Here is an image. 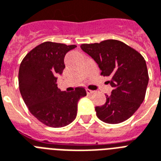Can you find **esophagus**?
Segmentation results:
<instances>
[{
  "label": "esophagus",
  "mask_w": 161,
  "mask_h": 161,
  "mask_svg": "<svg viewBox=\"0 0 161 161\" xmlns=\"http://www.w3.org/2000/svg\"><path fill=\"white\" fill-rule=\"evenodd\" d=\"M86 93L88 95H91V94L94 93V91H91V90H89V89H86Z\"/></svg>",
  "instance_id": "1"
}]
</instances>
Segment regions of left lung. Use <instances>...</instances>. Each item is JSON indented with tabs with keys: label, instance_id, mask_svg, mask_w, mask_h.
<instances>
[{
	"label": "left lung",
	"instance_id": "obj_1",
	"mask_svg": "<svg viewBox=\"0 0 161 161\" xmlns=\"http://www.w3.org/2000/svg\"><path fill=\"white\" fill-rule=\"evenodd\" d=\"M80 48L98 65L104 76L110 77L111 96L102 106H96V115L108 124L129 119L144 101L149 81L143 56L123 42L106 40L101 43L82 44Z\"/></svg>",
	"mask_w": 161,
	"mask_h": 161
}]
</instances>
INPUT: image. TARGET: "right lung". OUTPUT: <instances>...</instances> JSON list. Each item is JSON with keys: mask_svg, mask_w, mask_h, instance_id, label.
<instances>
[{"mask_svg": "<svg viewBox=\"0 0 161 161\" xmlns=\"http://www.w3.org/2000/svg\"><path fill=\"white\" fill-rule=\"evenodd\" d=\"M75 47L46 42L31 50L20 63L18 80L23 101L30 112L47 126L70 124L76 117L78 101L86 96L84 88L65 92L56 84L65 67V55Z\"/></svg>", "mask_w": 161, "mask_h": 161, "instance_id": "obj_1", "label": "right lung"}]
</instances>
